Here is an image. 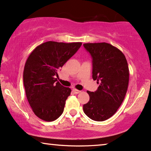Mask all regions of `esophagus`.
I'll list each match as a JSON object with an SVG mask.
<instances>
[{
  "label": "esophagus",
  "instance_id": "obj_1",
  "mask_svg": "<svg viewBox=\"0 0 151 151\" xmlns=\"http://www.w3.org/2000/svg\"><path fill=\"white\" fill-rule=\"evenodd\" d=\"M72 91H73V92L75 93V94H78V93H79L80 92H81V91H79V90H77L76 88L72 89Z\"/></svg>",
  "mask_w": 151,
  "mask_h": 151
}]
</instances>
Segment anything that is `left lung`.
<instances>
[{
    "instance_id": "obj_1",
    "label": "left lung",
    "mask_w": 151,
    "mask_h": 151,
    "mask_svg": "<svg viewBox=\"0 0 151 151\" xmlns=\"http://www.w3.org/2000/svg\"><path fill=\"white\" fill-rule=\"evenodd\" d=\"M83 47L93 58V79L99 86L95 92L87 91L90 100L83 109L91 119L104 121L117 111L125 98L128 65L123 52L110 44L86 43Z\"/></svg>"
}]
</instances>
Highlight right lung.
I'll list each match as a JSON object with an SVG mask.
<instances>
[{"mask_svg": "<svg viewBox=\"0 0 151 151\" xmlns=\"http://www.w3.org/2000/svg\"><path fill=\"white\" fill-rule=\"evenodd\" d=\"M81 45L46 42L28 56L23 74L26 98L34 114L43 121H55L63 112L71 89L58 81V72Z\"/></svg>", "mask_w": 151, "mask_h": 151, "instance_id": "add662e5", "label": "right lung"}]
</instances>
